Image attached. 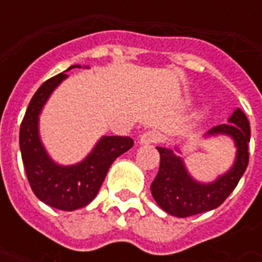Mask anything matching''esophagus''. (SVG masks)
Segmentation results:
<instances>
[{
    "mask_svg": "<svg viewBox=\"0 0 262 262\" xmlns=\"http://www.w3.org/2000/svg\"><path fill=\"white\" fill-rule=\"evenodd\" d=\"M163 137H161V133L156 130H148L144 132L142 136H140V144H153V143H159Z\"/></svg>",
    "mask_w": 262,
    "mask_h": 262,
    "instance_id": "34e87169",
    "label": "esophagus"
}]
</instances>
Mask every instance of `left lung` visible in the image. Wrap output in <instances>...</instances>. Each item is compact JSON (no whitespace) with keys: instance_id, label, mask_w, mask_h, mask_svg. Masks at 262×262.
Segmentation results:
<instances>
[{"instance_id":"obj_1","label":"left lung","mask_w":262,"mask_h":262,"mask_svg":"<svg viewBox=\"0 0 262 262\" xmlns=\"http://www.w3.org/2000/svg\"><path fill=\"white\" fill-rule=\"evenodd\" d=\"M229 125L212 127L208 135H229L236 143V161L225 176L219 177L212 184H199L191 178L185 170L181 157L172 150L157 147L160 153V168L151 182V193L159 206L167 213L177 217H188L217 208L225 202L248 165V143L250 123L246 114L237 108Z\"/></svg>"}]
</instances>
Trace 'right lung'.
<instances>
[{"mask_svg":"<svg viewBox=\"0 0 262 262\" xmlns=\"http://www.w3.org/2000/svg\"><path fill=\"white\" fill-rule=\"evenodd\" d=\"M74 67L80 66L70 69ZM66 77V73H60L49 78L32 97L20 123L19 147L33 193L49 206L70 212L84 208L97 196L109 167L133 146V139L103 136L90 156L78 164L61 167L53 163L39 139L37 118L49 95Z\"/></svg>","mask_w":262,"mask_h":262,"instance_id":"add662e5","label":"right lung"}]
</instances>
